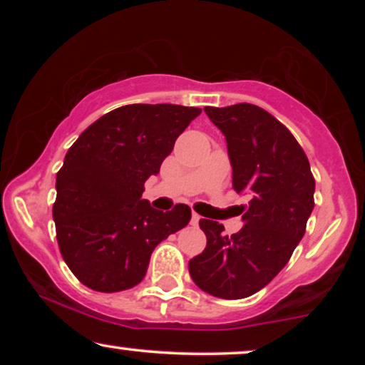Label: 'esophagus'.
Here are the masks:
<instances>
[{"label": "esophagus", "instance_id": "34e87169", "mask_svg": "<svg viewBox=\"0 0 365 365\" xmlns=\"http://www.w3.org/2000/svg\"><path fill=\"white\" fill-rule=\"evenodd\" d=\"M199 219H201V216H199V214H196V212H192V216H191V226H197Z\"/></svg>", "mask_w": 365, "mask_h": 365}]
</instances>
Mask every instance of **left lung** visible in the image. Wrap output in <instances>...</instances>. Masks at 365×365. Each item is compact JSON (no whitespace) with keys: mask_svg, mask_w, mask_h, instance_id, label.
Segmentation results:
<instances>
[{"mask_svg":"<svg viewBox=\"0 0 365 365\" xmlns=\"http://www.w3.org/2000/svg\"><path fill=\"white\" fill-rule=\"evenodd\" d=\"M204 111L226 138L234 191L251 201L241 206L244 226L232 236L222 224L199 221L207 244L189 261V274L214 297H249L291 259L314 209L316 181L296 138L266 109L239 103Z\"/></svg>","mask_w":365,"mask_h":365,"instance_id":"8db88e82","label":"left lung"}]
</instances>
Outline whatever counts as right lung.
Masks as SVG:
<instances>
[{
  "label": "right lung",
  "mask_w": 365,
  "mask_h": 365,
  "mask_svg": "<svg viewBox=\"0 0 365 365\" xmlns=\"http://www.w3.org/2000/svg\"><path fill=\"white\" fill-rule=\"evenodd\" d=\"M199 114L179 104H128L94 121L68 149L53 217L64 262L84 286L99 292L134 287L154 247L191 221L186 204L163 212L141 196Z\"/></svg>",
  "instance_id": "add662e5"
}]
</instances>
